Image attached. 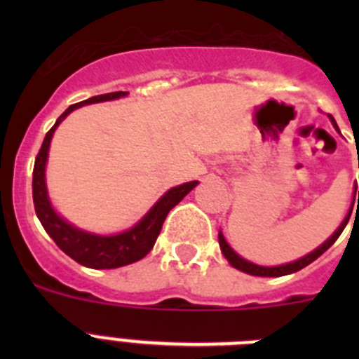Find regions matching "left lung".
<instances>
[{
  "label": "left lung",
  "mask_w": 359,
  "mask_h": 359,
  "mask_svg": "<svg viewBox=\"0 0 359 359\" xmlns=\"http://www.w3.org/2000/svg\"><path fill=\"white\" fill-rule=\"evenodd\" d=\"M329 118H331V122H332V126H334L336 131L340 133V129H338V126H336L334 118H332L331 115H329ZM356 189H358V187H356ZM358 203H359V190H358ZM351 212H353V208H351V210H348V214L345 215L344 223L338 226V230H336L334 233H332V236L329 237L327 241H325V243L320 244L315 252L307 253L306 257H302V259H298V261H294V262H290V264L271 266V268H266V266H259V264H253V262H248L246 259H243L241 255H237V253L230 248V244L226 243V239H224V236L221 233V231H219V246H221V252H223V255L226 257L228 262H230L233 268L244 271V273L255 275V277H282V275H290V273H294V271H300V269L306 268L307 264H311L313 261H316V259H318V257L322 255L323 252H327L332 244H334V241L340 237V233L344 231V228L347 226L348 217H351Z\"/></svg>",
  "instance_id": "1"
}]
</instances>
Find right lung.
Wrapping results in <instances>:
<instances>
[{"instance_id": "obj_1", "label": "right lung", "mask_w": 359, "mask_h": 359, "mask_svg": "<svg viewBox=\"0 0 359 359\" xmlns=\"http://www.w3.org/2000/svg\"><path fill=\"white\" fill-rule=\"evenodd\" d=\"M126 95H128V91H115V93L97 95V97H91L88 100H82V102L72 104L57 118L55 126L46 133L43 145L39 149V154L36 158V163H34L32 196H34V207H36L37 217H39L46 233L53 239V243L66 255L72 257L73 261H77L79 264L86 266V268L113 269L120 268V266L133 264V262L144 259L152 250L154 243H156L161 231V224H163L167 214L189 194L190 190L198 185V182H189L167 190L158 199L156 205L135 226L122 231V233H116V236H97V233H90V231H84L81 228H75L53 210L48 198V190H46L44 169H46V160H48L50 142H52V136L55 133L57 126L77 107L95 102H106V100H115V98H122Z\"/></svg>"}]
</instances>
